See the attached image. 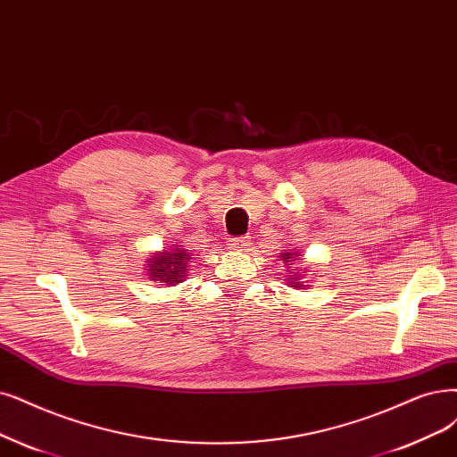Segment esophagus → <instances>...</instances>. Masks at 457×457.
<instances>
[{"mask_svg": "<svg viewBox=\"0 0 457 457\" xmlns=\"http://www.w3.org/2000/svg\"><path fill=\"white\" fill-rule=\"evenodd\" d=\"M228 246L231 250H246L250 246V239L248 237H233L228 241Z\"/></svg>", "mask_w": 457, "mask_h": 457, "instance_id": "1", "label": "esophagus"}]
</instances>
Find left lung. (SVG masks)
<instances>
[{"mask_svg":"<svg viewBox=\"0 0 457 457\" xmlns=\"http://www.w3.org/2000/svg\"><path fill=\"white\" fill-rule=\"evenodd\" d=\"M280 260H282V263H284V267H286V282H288L292 288H295V290H305V288H309L311 284H305L303 282V278H305V275L309 273V269L305 267H294V263L297 262V260H301V252H297V250H284L282 254H280Z\"/></svg>","mask_w":457,"mask_h":457,"instance_id":"8db88e82","label":"left lung"}]
</instances>
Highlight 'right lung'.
<instances>
[{
    "label": "right lung",
    "instance_id": "add662e5",
    "mask_svg": "<svg viewBox=\"0 0 457 457\" xmlns=\"http://www.w3.org/2000/svg\"><path fill=\"white\" fill-rule=\"evenodd\" d=\"M190 250L182 245H173L162 252H152V256L145 262L146 277L158 286H175L188 275Z\"/></svg>",
    "mask_w": 457,
    "mask_h": 457
}]
</instances>
